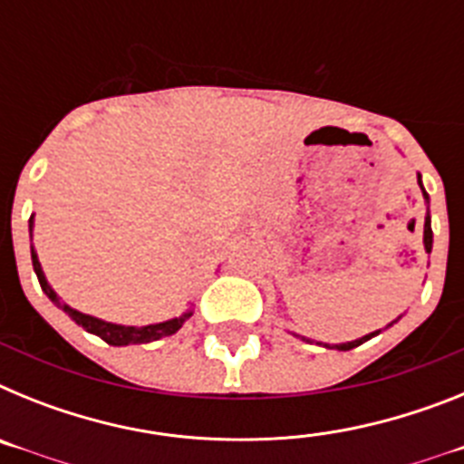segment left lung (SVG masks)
<instances>
[{
  "label": "left lung",
  "instance_id": "left-lung-1",
  "mask_svg": "<svg viewBox=\"0 0 464 464\" xmlns=\"http://www.w3.org/2000/svg\"><path fill=\"white\" fill-rule=\"evenodd\" d=\"M418 186H420V190H423V197H425V202H430V197L428 192H425L423 188V181H420V174H418ZM423 244H425V251H432V225H430V213L425 216V227H423ZM392 325V323H391ZM374 334H379V332H372V334H367V337L362 339H355V342H348V343H337V346H327V348H339V351H351V348L360 346V343H364L367 339H372Z\"/></svg>",
  "mask_w": 464,
  "mask_h": 464
}]
</instances>
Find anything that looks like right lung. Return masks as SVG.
I'll return each mask as SVG.
<instances>
[{
	"label": "right lung",
	"instance_id": "right-lung-1",
	"mask_svg": "<svg viewBox=\"0 0 464 464\" xmlns=\"http://www.w3.org/2000/svg\"><path fill=\"white\" fill-rule=\"evenodd\" d=\"M32 225H34V218H30V232H32ZM32 265H34V272H36V278H39L41 283V290L48 295V299L51 302H55L60 309H64L69 314V318L72 321H76V325H81L83 330L92 332V334H97L100 339H104L106 343H111V346H130V343H149V342H155V339H162V337H169V334H174V332H179L183 327V323L188 321L192 315V311H188V314L179 315V318H171V321H165V323H155V325H143V327H127V325H116V323H106V321H100V318H92V315H85L81 314V311L76 309H69L67 304H60V299H57L55 290L48 285L46 276H44V269H41L39 265V257H36L34 248H32Z\"/></svg>",
	"mask_w": 464,
	"mask_h": 464
}]
</instances>
